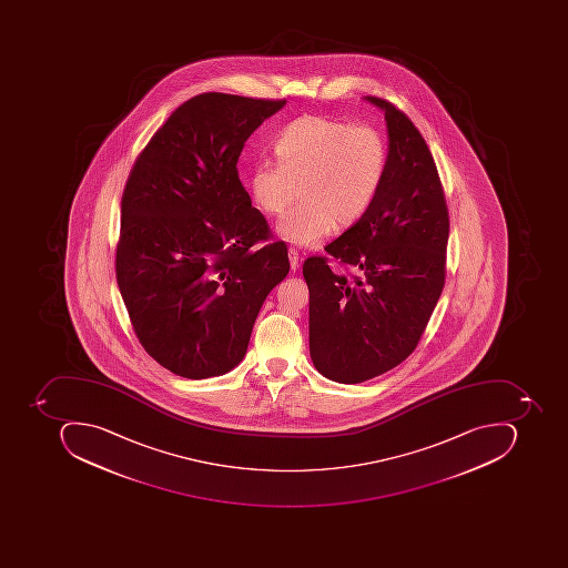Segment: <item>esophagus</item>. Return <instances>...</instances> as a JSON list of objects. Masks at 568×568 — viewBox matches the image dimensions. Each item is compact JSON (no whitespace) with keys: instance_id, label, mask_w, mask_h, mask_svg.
Here are the masks:
<instances>
[{"instance_id":"esophagus-1","label":"esophagus","mask_w":568,"mask_h":568,"mask_svg":"<svg viewBox=\"0 0 568 568\" xmlns=\"http://www.w3.org/2000/svg\"><path fill=\"white\" fill-rule=\"evenodd\" d=\"M288 260L290 267H292V271H297L298 264H301V256H298L297 248H288Z\"/></svg>"}]
</instances>
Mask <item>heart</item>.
<instances>
[{
	"label": "heart",
	"instance_id": "1",
	"mask_svg": "<svg viewBox=\"0 0 568 568\" xmlns=\"http://www.w3.org/2000/svg\"><path fill=\"white\" fill-rule=\"evenodd\" d=\"M278 160L263 159L248 174L257 209L280 216L301 193V203L278 223L280 237L312 247L334 225L364 219L383 187L389 149L383 131L327 115L293 119L276 138Z\"/></svg>",
	"mask_w": 568,
	"mask_h": 568
}]
</instances>
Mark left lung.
<instances>
[{"mask_svg": "<svg viewBox=\"0 0 568 568\" xmlns=\"http://www.w3.org/2000/svg\"><path fill=\"white\" fill-rule=\"evenodd\" d=\"M389 133L383 187L324 256L307 257L308 348L334 383L358 384L415 352L445 283L449 212L434 156L412 119L378 97Z\"/></svg>", "mask_w": 568, "mask_h": 568, "instance_id": "1", "label": "left lung"}]
</instances>
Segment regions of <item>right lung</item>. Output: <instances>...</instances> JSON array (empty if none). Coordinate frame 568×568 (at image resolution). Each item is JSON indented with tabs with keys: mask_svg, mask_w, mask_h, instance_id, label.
I'll return each instance as SVG.
<instances>
[{
	"mask_svg": "<svg viewBox=\"0 0 568 568\" xmlns=\"http://www.w3.org/2000/svg\"><path fill=\"white\" fill-rule=\"evenodd\" d=\"M285 102L200 93L131 169L115 278L141 346L172 374L237 367L267 293L288 275L285 242L270 241L237 171L247 138Z\"/></svg>",
	"mask_w": 568,
	"mask_h": 568,
	"instance_id": "1",
	"label": "right lung"
}]
</instances>
